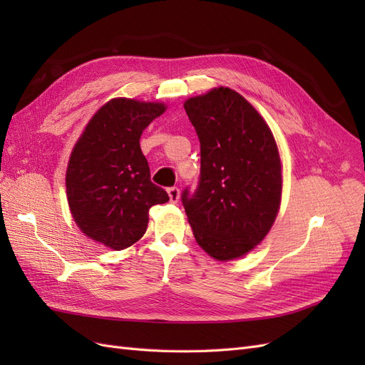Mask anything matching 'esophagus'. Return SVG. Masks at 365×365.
<instances>
[{
  "instance_id": "34e87169",
  "label": "esophagus",
  "mask_w": 365,
  "mask_h": 365,
  "mask_svg": "<svg viewBox=\"0 0 365 365\" xmlns=\"http://www.w3.org/2000/svg\"><path fill=\"white\" fill-rule=\"evenodd\" d=\"M168 193H169V197H170V202H173V204L178 202V200H180V189H178V187H169Z\"/></svg>"
}]
</instances>
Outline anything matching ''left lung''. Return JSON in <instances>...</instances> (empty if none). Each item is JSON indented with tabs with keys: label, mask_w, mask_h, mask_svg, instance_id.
Wrapping results in <instances>:
<instances>
[{
	"label": "left lung",
	"mask_w": 365,
	"mask_h": 365,
	"mask_svg": "<svg viewBox=\"0 0 365 365\" xmlns=\"http://www.w3.org/2000/svg\"><path fill=\"white\" fill-rule=\"evenodd\" d=\"M184 109L201 145L195 190L181 201L193 235L212 257L231 260L267 236L282 196V164L272 132L244 97L215 88Z\"/></svg>",
	"instance_id": "obj_1"
}]
</instances>
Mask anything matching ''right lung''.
Listing matches in <instances>:
<instances>
[{
  "instance_id": "1",
  "label": "right lung",
  "mask_w": 365,
  "mask_h": 365,
  "mask_svg": "<svg viewBox=\"0 0 365 365\" xmlns=\"http://www.w3.org/2000/svg\"><path fill=\"white\" fill-rule=\"evenodd\" d=\"M165 111L161 103L114 98L102 106L76 143L67 169L71 215L83 233L113 250L145 235L149 208L169 201L150 181L140 137Z\"/></svg>"
}]
</instances>
